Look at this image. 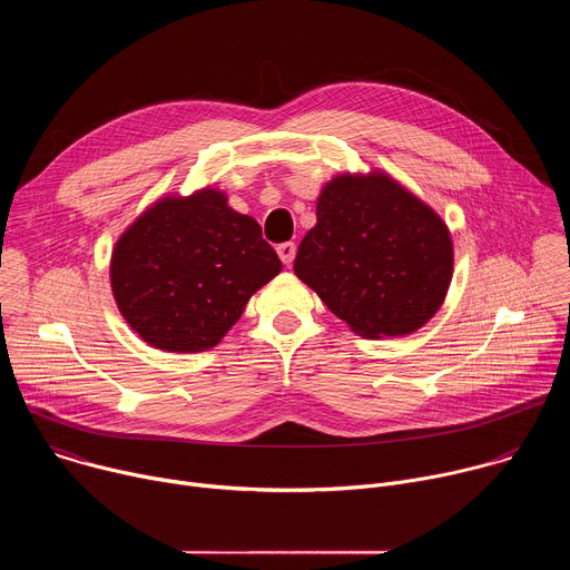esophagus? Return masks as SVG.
I'll list each match as a JSON object with an SVG mask.
<instances>
[{"label": "esophagus", "instance_id": "1", "mask_svg": "<svg viewBox=\"0 0 570 570\" xmlns=\"http://www.w3.org/2000/svg\"><path fill=\"white\" fill-rule=\"evenodd\" d=\"M277 255H279V259H282L286 266H291L293 259H295V243H293V240L282 243V246H277Z\"/></svg>", "mask_w": 570, "mask_h": 570}]
</instances>
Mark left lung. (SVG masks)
<instances>
[{"label":"left lung","instance_id":"8db88e82","mask_svg":"<svg viewBox=\"0 0 570 570\" xmlns=\"http://www.w3.org/2000/svg\"><path fill=\"white\" fill-rule=\"evenodd\" d=\"M317 223L295 275L363 338L409 336L440 311L453 277L442 216L390 174H338L322 187Z\"/></svg>","mask_w":570,"mask_h":570}]
</instances>
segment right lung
<instances>
[{
	"label": "right lung",
	"instance_id": "add662e5",
	"mask_svg": "<svg viewBox=\"0 0 570 570\" xmlns=\"http://www.w3.org/2000/svg\"><path fill=\"white\" fill-rule=\"evenodd\" d=\"M282 271L259 223L203 187L150 203L117 238L110 286L128 327L155 350L216 347L250 297Z\"/></svg>",
	"mask_w": 570,
	"mask_h": 570
}]
</instances>
